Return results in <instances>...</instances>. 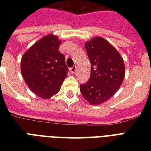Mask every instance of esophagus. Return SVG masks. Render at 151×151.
<instances>
[{
	"instance_id": "obj_1",
	"label": "esophagus",
	"mask_w": 151,
	"mask_h": 151,
	"mask_svg": "<svg viewBox=\"0 0 151 151\" xmlns=\"http://www.w3.org/2000/svg\"><path fill=\"white\" fill-rule=\"evenodd\" d=\"M69 70H70L71 73H75V72L77 71V67H76V66H73V67H72Z\"/></svg>"
}]
</instances>
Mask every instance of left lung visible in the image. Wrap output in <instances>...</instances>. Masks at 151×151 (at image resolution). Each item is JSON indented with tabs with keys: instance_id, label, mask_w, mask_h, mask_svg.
<instances>
[{
	"instance_id": "obj_1",
	"label": "left lung",
	"mask_w": 151,
	"mask_h": 151,
	"mask_svg": "<svg viewBox=\"0 0 151 151\" xmlns=\"http://www.w3.org/2000/svg\"><path fill=\"white\" fill-rule=\"evenodd\" d=\"M91 74L80 85L83 98L92 105L104 104L113 96L123 82L125 65L119 52L104 38L96 36L85 43Z\"/></svg>"
}]
</instances>
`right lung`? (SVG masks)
Here are the masks:
<instances>
[{
    "label": "right lung",
    "mask_w": 151,
    "mask_h": 151,
    "mask_svg": "<svg viewBox=\"0 0 151 151\" xmlns=\"http://www.w3.org/2000/svg\"><path fill=\"white\" fill-rule=\"evenodd\" d=\"M60 43L58 36L49 34L22 56V76L29 89L41 99H48L56 95L67 77L65 56L59 52Z\"/></svg>",
    "instance_id": "obj_1"
}]
</instances>
